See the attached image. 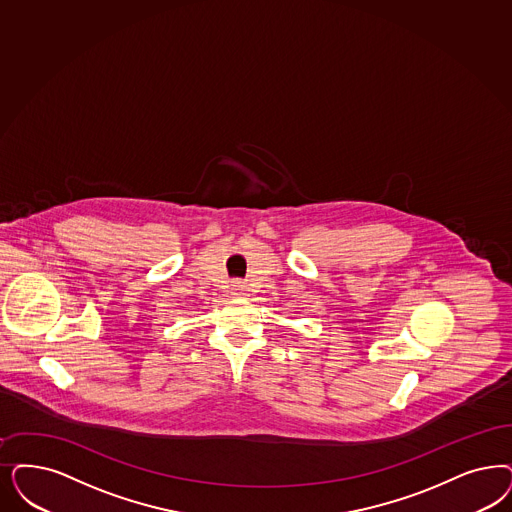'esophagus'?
<instances>
[{"instance_id": "34e87169", "label": "esophagus", "mask_w": 512, "mask_h": 512, "mask_svg": "<svg viewBox=\"0 0 512 512\" xmlns=\"http://www.w3.org/2000/svg\"><path fill=\"white\" fill-rule=\"evenodd\" d=\"M232 291H234V295H244L246 285L242 282H234V285H232Z\"/></svg>"}]
</instances>
